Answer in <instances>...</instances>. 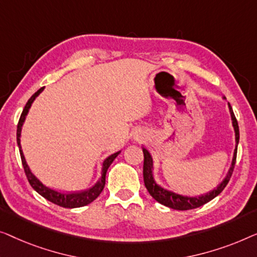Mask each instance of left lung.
<instances>
[{
	"mask_svg": "<svg viewBox=\"0 0 257 257\" xmlns=\"http://www.w3.org/2000/svg\"><path fill=\"white\" fill-rule=\"evenodd\" d=\"M225 99V97H223ZM230 117H232V123L234 127V132H235V150H234L233 155V161L232 164H230V168L227 172V175L221 183L219 184L218 186L215 187L214 190L209 191L208 193L201 194L199 197H186L183 196V194H178L176 192H172V191H169L158 185L156 180L154 178V162L153 157L149 151H148L146 148H142L143 149V155H144V164H143V178H144V185H146L148 192L150 193V196L154 198L155 200L160 202V204L166 206V207L178 209V211H186V209H193L197 207H200V206L205 205L206 202L211 201L214 199L216 196H219L220 193L222 192V190L225 189L227 184H228L230 177H232L234 166H235V161H236V153H237V144H238V139H240V133H238V124L235 118V115L233 113L232 107L228 103Z\"/></svg>",
	"mask_w": 257,
	"mask_h": 257,
	"instance_id": "obj_1",
	"label": "left lung"
}]
</instances>
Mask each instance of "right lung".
<instances>
[{
    "mask_svg": "<svg viewBox=\"0 0 257 257\" xmlns=\"http://www.w3.org/2000/svg\"><path fill=\"white\" fill-rule=\"evenodd\" d=\"M44 87H42L41 89H38L34 95H32L29 101L25 104L23 111H22V115L20 117L19 124H17V144H19L20 148V154H21V160H22V164H23L24 168V172L27 175V178L30 183V185L32 186L36 192H38L42 197H44L45 199H48L49 201L53 202L58 206H61V207L65 208H75V207H82V206H86L88 204H91L93 200H95L97 197L100 196V193L102 192L104 184H106V173L107 170L109 168L110 164L113 163V161L118 156V154L121 151H117L113 155H110L109 157H107L106 160L103 161L102 164V170H101V177L99 180L94 184V185L91 187V189L81 191V192H73V193H63V192H58L56 190L50 189V187L45 186L41 180H39L37 177H36L34 173L31 172L30 168L27 164V161H25V157L23 155V151H22V147H21V132H22V125H23L25 117L29 113V109H30L32 102H34L36 97H37L39 94L43 92Z\"/></svg>",
    "mask_w": 257,
    "mask_h": 257,
    "instance_id": "add662e5",
    "label": "right lung"
}]
</instances>
